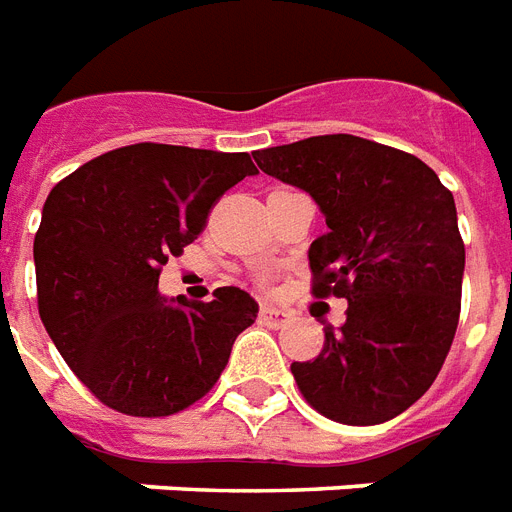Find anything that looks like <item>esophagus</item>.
<instances>
[{"mask_svg": "<svg viewBox=\"0 0 512 512\" xmlns=\"http://www.w3.org/2000/svg\"><path fill=\"white\" fill-rule=\"evenodd\" d=\"M259 320L269 327H282L285 325V320H288V314L282 312V309H275V306L264 304L259 312Z\"/></svg>", "mask_w": 512, "mask_h": 512, "instance_id": "34e87169", "label": "esophagus"}]
</instances>
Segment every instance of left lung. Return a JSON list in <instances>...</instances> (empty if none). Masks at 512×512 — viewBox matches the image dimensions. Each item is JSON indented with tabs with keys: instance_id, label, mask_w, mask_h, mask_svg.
Here are the masks:
<instances>
[{
	"instance_id": "1",
	"label": "left lung",
	"mask_w": 512,
	"mask_h": 512,
	"mask_svg": "<svg viewBox=\"0 0 512 512\" xmlns=\"http://www.w3.org/2000/svg\"><path fill=\"white\" fill-rule=\"evenodd\" d=\"M259 169L306 190L327 232L309 248L314 298H346L312 362H293L298 391L346 425L402 415L431 388L455 341L465 243L455 198L420 158L325 134L253 153Z\"/></svg>"
}]
</instances>
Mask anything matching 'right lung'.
I'll use <instances>...</instances> for the list:
<instances>
[{
    "instance_id": "1",
    "label": "right lung",
    "mask_w": 512,
    "mask_h": 512,
    "mask_svg": "<svg viewBox=\"0 0 512 512\" xmlns=\"http://www.w3.org/2000/svg\"><path fill=\"white\" fill-rule=\"evenodd\" d=\"M251 174L248 153L137 142L52 187L34 237L39 317L105 407L166 418L216 386L259 304L216 288L214 301L171 306L158 277L206 230L216 200Z\"/></svg>"
}]
</instances>
